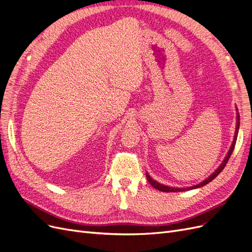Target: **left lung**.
Wrapping results in <instances>:
<instances>
[{
  "instance_id": "left-lung-1",
  "label": "left lung",
  "mask_w": 252,
  "mask_h": 252,
  "mask_svg": "<svg viewBox=\"0 0 252 252\" xmlns=\"http://www.w3.org/2000/svg\"><path fill=\"white\" fill-rule=\"evenodd\" d=\"M239 115H238V123H237V128H236V134H235V138H234V141H232V144H231V146H230V150H229V152H228V154H227V156H226V158L224 159V161L222 162V164L219 166V168L214 172L212 175H210L209 178L207 179V180H204L202 183H200V184H198V185H196V186H192V187H188V188H171V187H168V186H164V185H162V184H159L158 182H156V181H154L150 175L148 174H146V178H147V181L150 182V184L153 186L154 188H156L157 190H159V191H162V192H180V191H186V190H191V189H196V188H199V187H202V186H204V185H207V184H209L210 182H212L214 179L216 178V176L223 170V168H224L225 167V165H226V163L228 162V160H229V158H230V156H231V154H232V152H234V148H235V145H236V141H237V136H238V132H239V126H240V123H239Z\"/></svg>"
}]
</instances>
